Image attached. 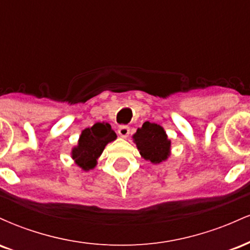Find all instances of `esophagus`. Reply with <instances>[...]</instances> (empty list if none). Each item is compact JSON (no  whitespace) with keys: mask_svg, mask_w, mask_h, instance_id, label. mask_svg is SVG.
I'll list each match as a JSON object with an SVG mask.
<instances>
[{"mask_svg":"<svg viewBox=\"0 0 250 250\" xmlns=\"http://www.w3.org/2000/svg\"><path fill=\"white\" fill-rule=\"evenodd\" d=\"M117 133L123 139H125V137L128 136L129 133H130V129H129L128 125H120L119 129H117Z\"/></svg>","mask_w":250,"mask_h":250,"instance_id":"obj_1","label":"esophagus"}]
</instances>
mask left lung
Returning a JSON list of instances; mask_svg holds the SVG:
<instances>
[{
    "label": "left lung",
    "instance_id": "8db88e82",
    "mask_svg": "<svg viewBox=\"0 0 250 250\" xmlns=\"http://www.w3.org/2000/svg\"><path fill=\"white\" fill-rule=\"evenodd\" d=\"M134 142L145 160L151 163H161L170 155V140L160 125L145 122L133 135Z\"/></svg>",
    "mask_w": 250,
    "mask_h": 250
}]
</instances>
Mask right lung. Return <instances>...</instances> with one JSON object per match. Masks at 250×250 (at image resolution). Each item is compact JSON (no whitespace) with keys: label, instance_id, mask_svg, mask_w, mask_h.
<instances>
[{"label":"right lung","instance_id":"obj_1","mask_svg":"<svg viewBox=\"0 0 250 250\" xmlns=\"http://www.w3.org/2000/svg\"><path fill=\"white\" fill-rule=\"evenodd\" d=\"M116 134L109 123L97 122L93 127L82 130L76 147L71 150V157L83 170L95 168L97 159L109 142L116 140Z\"/></svg>","mask_w":250,"mask_h":250}]
</instances>
